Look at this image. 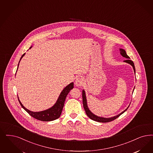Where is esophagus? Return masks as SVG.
Instances as JSON below:
<instances>
[{
  "mask_svg": "<svg viewBox=\"0 0 153 153\" xmlns=\"http://www.w3.org/2000/svg\"><path fill=\"white\" fill-rule=\"evenodd\" d=\"M84 82V79L82 77H79L76 79L74 84H75V85L77 86H81L83 85Z\"/></svg>",
  "mask_w": 153,
  "mask_h": 153,
  "instance_id": "1",
  "label": "esophagus"
}]
</instances>
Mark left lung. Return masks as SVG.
Masks as SVG:
<instances>
[{
  "mask_svg": "<svg viewBox=\"0 0 153 153\" xmlns=\"http://www.w3.org/2000/svg\"><path fill=\"white\" fill-rule=\"evenodd\" d=\"M120 54L121 55L124 57V58H126V60H124V62H126L127 63L129 64L132 65L133 67V68L134 69V73H136V70H135V67H134V64L133 63V62H132V60H129V59H130V58L127 55L126 52L123 49H121L120 48ZM82 102H83V105H84V108L85 111L86 112V115H88V116L89 117L90 119L93 120H94V121H98V122H100V123H107V122H110V121H113L114 120L116 119V118H117L118 117L121 115L122 114H123L124 112H126V110L128 108V107L124 111H123L121 113H120V114L116 115V116H114V117H109V118H105V117H100V116H97L94 115V114H93L91 111H90L88 105H87V100H86V95H85V91L83 90H82Z\"/></svg>",
  "mask_w": 153,
  "mask_h": 153,
  "instance_id": "1",
  "label": "left lung"
}]
</instances>
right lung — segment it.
I'll return each mask as SVG.
<instances>
[{
  "instance_id": "right-lung-1",
  "label": "right lung",
  "mask_w": 153,
  "mask_h": 153,
  "mask_svg": "<svg viewBox=\"0 0 153 153\" xmlns=\"http://www.w3.org/2000/svg\"><path fill=\"white\" fill-rule=\"evenodd\" d=\"M31 48H32V46L29 48V49ZM25 53H24L22 55V56L20 58V60L19 61V63H20L22 58L25 55ZM19 63L18 64V67H19ZM18 67H17V69H18ZM73 88H74V82H71L70 84L67 85L62 90V91L61 92L58 98V100L55 103V105H53L52 107L48 108V110H46L45 111H40V112H33V111H30L22 105L21 102L19 100V98H18V100L19 101V103H20V105H21V107L33 117L36 119L37 120H41V121H53V120L57 119L60 116V115L62 114V111L63 108L65 98L68 95L69 92L70 91V90L72 89Z\"/></svg>"
}]
</instances>
